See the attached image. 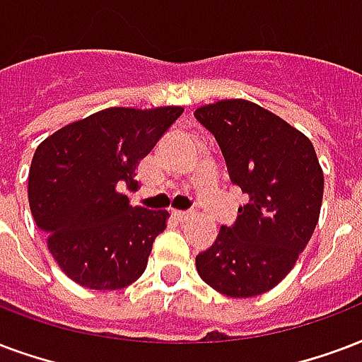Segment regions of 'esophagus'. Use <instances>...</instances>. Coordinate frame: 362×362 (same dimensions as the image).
I'll list each match as a JSON object with an SVG mask.
<instances>
[{
	"mask_svg": "<svg viewBox=\"0 0 362 362\" xmlns=\"http://www.w3.org/2000/svg\"><path fill=\"white\" fill-rule=\"evenodd\" d=\"M173 216H175L178 222H186V220H189V218H192V212H189V211H175V212H173Z\"/></svg>",
	"mask_w": 362,
	"mask_h": 362,
	"instance_id": "esophagus-1",
	"label": "esophagus"
}]
</instances>
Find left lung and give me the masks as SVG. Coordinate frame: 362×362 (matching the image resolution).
<instances>
[{"label": "left lung", "mask_w": 362, "mask_h": 362, "mask_svg": "<svg viewBox=\"0 0 362 362\" xmlns=\"http://www.w3.org/2000/svg\"><path fill=\"white\" fill-rule=\"evenodd\" d=\"M193 115L214 134L230 180L248 197L235 222L197 255V272L226 296L264 294L288 275L319 220L325 178L313 144L255 102L220 100Z\"/></svg>", "instance_id": "obj_1"}]
</instances>
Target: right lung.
<instances>
[{
	"mask_svg": "<svg viewBox=\"0 0 362 362\" xmlns=\"http://www.w3.org/2000/svg\"><path fill=\"white\" fill-rule=\"evenodd\" d=\"M180 106L107 107L45 138L32 159L28 201L60 269L81 286L117 291L144 273L167 211L129 205L140 159Z\"/></svg>",
	"mask_w": 362,
	"mask_h": 362,
	"instance_id": "1",
	"label": "right lung"
}]
</instances>
